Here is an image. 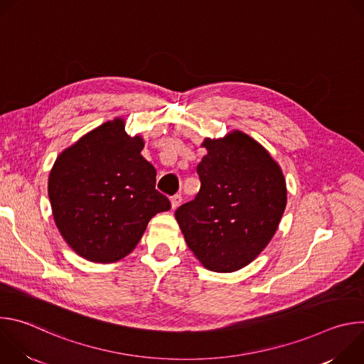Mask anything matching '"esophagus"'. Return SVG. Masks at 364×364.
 Wrapping results in <instances>:
<instances>
[{"label":"esophagus","mask_w":364,"mask_h":364,"mask_svg":"<svg viewBox=\"0 0 364 364\" xmlns=\"http://www.w3.org/2000/svg\"><path fill=\"white\" fill-rule=\"evenodd\" d=\"M170 200H171V207H173V209H177V207L180 205V203H181L183 198H181L180 194H174Z\"/></svg>","instance_id":"obj_1"}]
</instances>
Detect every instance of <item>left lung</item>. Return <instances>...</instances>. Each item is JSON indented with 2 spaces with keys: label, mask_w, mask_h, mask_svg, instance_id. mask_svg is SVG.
Listing matches in <instances>:
<instances>
[{
  "label": "left lung",
  "mask_w": 364,
  "mask_h": 364,
  "mask_svg": "<svg viewBox=\"0 0 364 364\" xmlns=\"http://www.w3.org/2000/svg\"><path fill=\"white\" fill-rule=\"evenodd\" d=\"M197 166L200 191L176 210L184 239L215 272L237 271L274 237L287 205V186L268 151L243 132L204 139Z\"/></svg>",
  "instance_id": "8db88e82"
}]
</instances>
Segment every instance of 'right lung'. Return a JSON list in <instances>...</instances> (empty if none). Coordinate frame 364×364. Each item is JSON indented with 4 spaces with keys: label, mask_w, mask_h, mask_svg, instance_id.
<instances>
[{
    "label": "right lung",
    "mask_w": 364,
    "mask_h": 364,
    "mask_svg": "<svg viewBox=\"0 0 364 364\" xmlns=\"http://www.w3.org/2000/svg\"><path fill=\"white\" fill-rule=\"evenodd\" d=\"M142 148V138L129 136L125 122L114 119L65 149L50 171L56 226L87 261H119L138 245L151 218L171 209L155 190L157 171Z\"/></svg>",
    "instance_id": "add662e5"
}]
</instances>
